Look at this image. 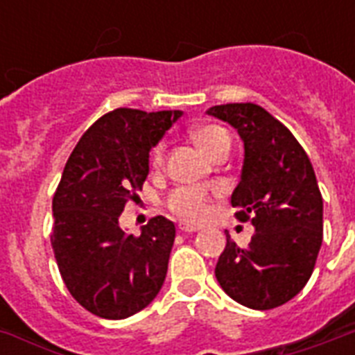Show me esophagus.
<instances>
[{
	"mask_svg": "<svg viewBox=\"0 0 355 355\" xmlns=\"http://www.w3.org/2000/svg\"><path fill=\"white\" fill-rule=\"evenodd\" d=\"M180 232H186V234H191V232H197L199 227H195V225H189V223H180Z\"/></svg>",
	"mask_w": 355,
	"mask_h": 355,
	"instance_id": "34e87169",
	"label": "esophagus"
}]
</instances>
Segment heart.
I'll use <instances>...</instances> for the list:
<instances>
[{"label":"heart","mask_w":355,"mask_h":355,"mask_svg":"<svg viewBox=\"0 0 355 355\" xmlns=\"http://www.w3.org/2000/svg\"><path fill=\"white\" fill-rule=\"evenodd\" d=\"M193 139L205 155L211 156L225 141H230V136L225 128L217 127V125H202L193 130ZM162 153H164V147L162 145L156 147L155 155H153L155 166L162 162ZM167 206L173 214H177L186 221H200L208 214V197L202 189L180 188L169 197Z\"/></svg>","instance_id":"b5f03b06"}]
</instances>
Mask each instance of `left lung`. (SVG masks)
Wrapping results in <instances>:
<instances>
[{
    "label": "left lung",
    "mask_w": 355,
    "mask_h": 355,
    "mask_svg": "<svg viewBox=\"0 0 355 355\" xmlns=\"http://www.w3.org/2000/svg\"><path fill=\"white\" fill-rule=\"evenodd\" d=\"M243 139L241 178L232 193L236 217L252 223L247 248L227 232L216 278L228 297L250 309H272L302 291L322 245V197L306 150L278 119L254 103L206 110Z\"/></svg>",
    "instance_id": "8db88e82"
}]
</instances>
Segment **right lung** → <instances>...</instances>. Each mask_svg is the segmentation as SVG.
Segmentation results:
<instances>
[{
  "mask_svg": "<svg viewBox=\"0 0 355 355\" xmlns=\"http://www.w3.org/2000/svg\"><path fill=\"white\" fill-rule=\"evenodd\" d=\"M180 116L116 108L83 134L66 162L53 197V252L71 297L101 319L138 313L164 286L173 221L153 217L134 237L119 216L149 175L150 149Z\"/></svg>",
  "mask_w": 355,
  "mask_h": 355,
  "instance_id": "1",
  "label": "right lung"
}]
</instances>
